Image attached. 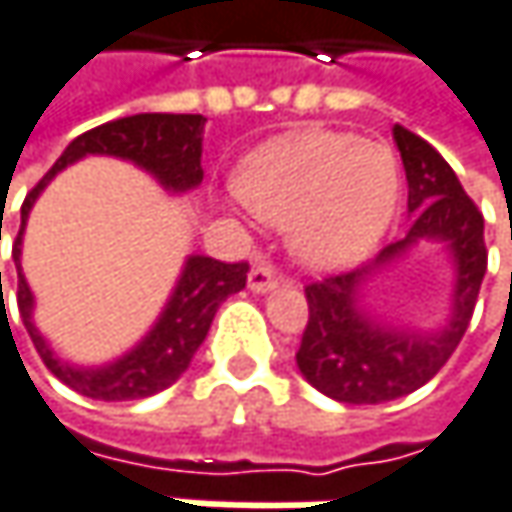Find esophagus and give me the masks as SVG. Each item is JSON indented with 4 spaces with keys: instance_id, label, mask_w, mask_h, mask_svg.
Listing matches in <instances>:
<instances>
[{
    "instance_id": "1",
    "label": "esophagus",
    "mask_w": 512,
    "mask_h": 512,
    "mask_svg": "<svg viewBox=\"0 0 512 512\" xmlns=\"http://www.w3.org/2000/svg\"><path fill=\"white\" fill-rule=\"evenodd\" d=\"M247 286H250V291H259V294H262V291H271V288L280 286V277H277L274 265L259 262V265H253V268H250Z\"/></svg>"
}]
</instances>
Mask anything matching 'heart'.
Returning a JSON list of instances; mask_svg holds the SVG:
<instances>
[{
	"mask_svg": "<svg viewBox=\"0 0 512 512\" xmlns=\"http://www.w3.org/2000/svg\"><path fill=\"white\" fill-rule=\"evenodd\" d=\"M238 200L265 224L288 226L309 268L359 262L392 224L401 170L389 147L348 132H294L268 141L235 170Z\"/></svg>",
	"mask_w": 512,
	"mask_h": 512,
	"instance_id": "obj_1",
	"label": "heart"
}]
</instances>
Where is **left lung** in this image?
Segmentation results:
<instances>
[{"instance_id":"left-lung-1","label":"left lung","mask_w":512,"mask_h":512,"mask_svg":"<svg viewBox=\"0 0 512 512\" xmlns=\"http://www.w3.org/2000/svg\"><path fill=\"white\" fill-rule=\"evenodd\" d=\"M395 141L410 185L407 238L383 247L365 268L327 274L303 288L309 321L297 348V368L318 392L342 404L395 401L433 380L466 336L486 274L483 215L451 164L404 126H395ZM418 237L448 240L458 262L455 315L439 334L383 328L355 309L361 280Z\"/></svg>"}]
</instances>
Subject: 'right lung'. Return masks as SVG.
<instances>
[{
	"label": "right lung",
	"mask_w": 512,
	"mask_h": 512,
	"mask_svg": "<svg viewBox=\"0 0 512 512\" xmlns=\"http://www.w3.org/2000/svg\"><path fill=\"white\" fill-rule=\"evenodd\" d=\"M203 114H132L111 123H102L91 132L79 135L64 156L52 164V170L34 185L23 203V224L14 238V262H17V306L20 318L32 336L34 348L40 353L43 365L67 383L73 392L94 398V401H138L150 398L170 383L179 380V374L191 365V356L203 345L212 318L218 306L229 294L247 286V262H218L212 256H191L185 262L182 280L173 291L167 309L161 312L159 324L150 330V336L126 353L123 359L105 365V368H73L61 362L43 336L32 324V291L20 271V241L23 226L32 212L37 194L46 188V182L73 164L82 156H117L141 164L170 191H188L200 185L203 179ZM2 277V274H0Z\"/></svg>",
	"instance_id": "1"
}]
</instances>
